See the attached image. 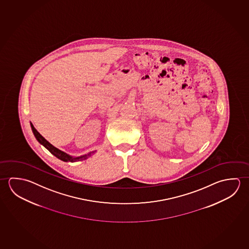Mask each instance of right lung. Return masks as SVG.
Returning <instances> with one entry per match:
<instances>
[{"instance_id":"1","label":"right lung","mask_w":249,"mask_h":249,"mask_svg":"<svg viewBox=\"0 0 249 249\" xmlns=\"http://www.w3.org/2000/svg\"><path fill=\"white\" fill-rule=\"evenodd\" d=\"M30 126H31L32 131H33L35 137H36V139L38 142L41 143L42 145H43L44 147L46 148L47 150L51 152V153H52L54 156L56 157L57 159H59L61 160L64 161V162H71V163H73V162H76V161L85 160H87L89 157H91V155H93V154L96 152V151H94V152H89L87 154H84V155L77 157H73L71 156V155H69L66 152L61 151L58 148L55 147L54 145H52L49 141H47L46 139H44V138L36 131V129L34 125L32 124V123H30Z\"/></svg>"}]
</instances>
